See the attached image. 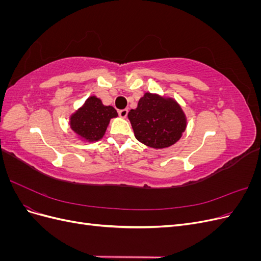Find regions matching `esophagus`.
I'll return each instance as SVG.
<instances>
[{
	"instance_id": "obj_1",
	"label": "esophagus",
	"mask_w": 261,
	"mask_h": 261,
	"mask_svg": "<svg viewBox=\"0 0 261 261\" xmlns=\"http://www.w3.org/2000/svg\"><path fill=\"white\" fill-rule=\"evenodd\" d=\"M127 114H128V110L127 109L120 110V111H118V115H120V117H122V118H126Z\"/></svg>"
}]
</instances>
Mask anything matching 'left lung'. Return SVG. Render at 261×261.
<instances>
[{"label": "left lung", "instance_id": "8db88e82", "mask_svg": "<svg viewBox=\"0 0 261 261\" xmlns=\"http://www.w3.org/2000/svg\"><path fill=\"white\" fill-rule=\"evenodd\" d=\"M127 116L136 139L153 149L173 146L187 127L186 114L178 102L159 93L145 92Z\"/></svg>", "mask_w": 261, "mask_h": 261}]
</instances>
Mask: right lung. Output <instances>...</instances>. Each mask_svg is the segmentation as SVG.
I'll list each match as a JSON object with an SVG mask.
<instances>
[{"mask_svg":"<svg viewBox=\"0 0 261 261\" xmlns=\"http://www.w3.org/2000/svg\"><path fill=\"white\" fill-rule=\"evenodd\" d=\"M118 114L112 106H105L100 98L90 96L69 115V128L83 143H96L103 138L111 118Z\"/></svg>","mask_w":261,"mask_h":261,"instance_id":"obj_1","label":"right lung"}]
</instances>
